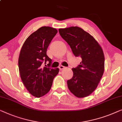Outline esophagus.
<instances>
[{
  "label": "esophagus",
  "instance_id": "esophagus-1",
  "mask_svg": "<svg viewBox=\"0 0 122 122\" xmlns=\"http://www.w3.org/2000/svg\"><path fill=\"white\" fill-rule=\"evenodd\" d=\"M65 68V66H63V65H60V66H59V69L60 70H62V69H64Z\"/></svg>",
  "mask_w": 122,
  "mask_h": 122
}]
</instances>
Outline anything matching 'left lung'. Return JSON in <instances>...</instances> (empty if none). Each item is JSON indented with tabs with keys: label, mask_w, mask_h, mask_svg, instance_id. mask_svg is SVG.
I'll return each instance as SVG.
<instances>
[{
	"label": "left lung",
	"mask_w": 122,
	"mask_h": 122,
	"mask_svg": "<svg viewBox=\"0 0 122 122\" xmlns=\"http://www.w3.org/2000/svg\"><path fill=\"white\" fill-rule=\"evenodd\" d=\"M59 32L74 55L82 59L80 65L72 68L73 76L67 81L68 89L77 97L88 96L96 89L103 75L105 57L102 49L91 35L80 27L59 29Z\"/></svg>",
	"instance_id": "8db88e82"
}]
</instances>
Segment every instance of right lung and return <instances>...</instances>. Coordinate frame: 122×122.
<instances>
[{"label":"right lung","mask_w":122,"mask_h":122,"mask_svg":"<svg viewBox=\"0 0 122 122\" xmlns=\"http://www.w3.org/2000/svg\"><path fill=\"white\" fill-rule=\"evenodd\" d=\"M57 32L48 26L40 27L30 35L21 49L18 61L20 77L29 92L36 97L48 92L59 72L58 68H49L52 59L47 55L48 46ZM43 62H48L49 67H42Z\"/></svg>","instance_id":"add662e5"}]
</instances>
